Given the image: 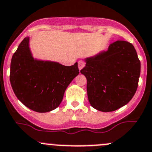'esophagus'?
I'll return each instance as SVG.
<instances>
[{"label":"esophagus","mask_w":152,"mask_h":152,"mask_svg":"<svg viewBox=\"0 0 152 152\" xmlns=\"http://www.w3.org/2000/svg\"><path fill=\"white\" fill-rule=\"evenodd\" d=\"M85 66V63L82 61V60H79V63H78V67H79V71H81L84 67Z\"/></svg>","instance_id":"34e87169"}]
</instances>
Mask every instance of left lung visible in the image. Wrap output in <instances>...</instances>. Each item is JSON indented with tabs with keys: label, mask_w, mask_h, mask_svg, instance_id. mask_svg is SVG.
I'll return each mask as SVG.
<instances>
[{
	"label": "left lung",
	"mask_w": 152,
	"mask_h": 152,
	"mask_svg": "<svg viewBox=\"0 0 152 152\" xmlns=\"http://www.w3.org/2000/svg\"><path fill=\"white\" fill-rule=\"evenodd\" d=\"M84 62L81 73L87 79V96L94 108L110 112L130 101L140 73V62L132 44L117 40Z\"/></svg>",
	"instance_id": "8db88e82"
}]
</instances>
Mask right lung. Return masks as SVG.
Wrapping results in <instances>:
<instances>
[{
    "label": "right lung",
    "instance_id": "add662e5",
    "mask_svg": "<svg viewBox=\"0 0 152 152\" xmlns=\"http://www.w3.org/2000/svg\"><path fill=\"white\" fill-rule=\"evenodd\" d=\"M30 39L24 38L12 56L11 85L25 106L36 112H49L60 105L67 87L79 75L78 63L65 66L36 58L30 49Z\"/></svg>",
    "mask_w": 152,
    "mask_h": 152
}]
</instances>
